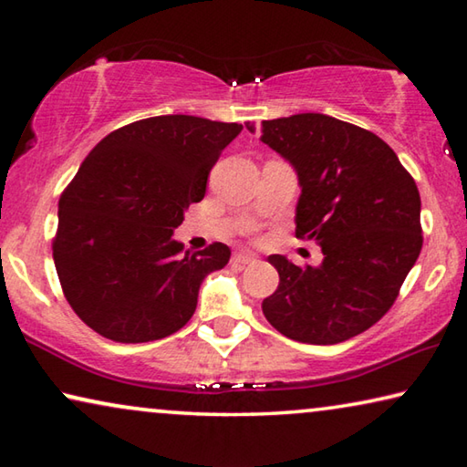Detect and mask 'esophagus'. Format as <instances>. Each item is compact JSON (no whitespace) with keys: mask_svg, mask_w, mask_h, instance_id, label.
Returning a JSON list of instances; mask_svg holds the SVG:
<instances>
[{"mask_svg":"<svg viewBox=\"0 0 467 467\" xmlns=\"http://www.w3.org/2000/svg\"><path fill=\"white\" fill-rule=\"evenodd\" d=\"M233 262L234 264H241V265H247V264H255V255H251L247 251H239L233 255Z\"/></svg>","mask_w":467,"mask_h":467,"instance_id":"1","label":"esophagus"}]
</instances>
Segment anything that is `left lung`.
<instances>
[{"label": "left lung", "instance_id": "1", "mask_svg": "<svg viewBox=\"0 0 467 467\" xmlns=\"http://www.w3.org/2000/svg\"><path fill=\"white\" fill-rule=\"evenodd\" d=\"M262 141L296 171V236L323 253L317 267L267 257L280 284L262 303L265 319L303 344L346 342L391 309L420 255V193L381 138L336 117L264 121Z\"/></svg>", "mask_w": 467, "mask_h": 467}]
</instances>
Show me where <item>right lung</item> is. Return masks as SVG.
Returning <instances> with one entry per match:
<instances>
[{"mask_svg":"<svg viewBox=\"0 0 467 467\" xmlns=\"http://www.w3.org/2000/svg\"><path fill=\"white\" fill-rule=\"evenodd\" d=\"M243 125L161 115L110 131L59 197L53 259L78 317L121 344L154 342L192 319L203 278L231 259L224 243L183 251L175 228L205 195Z\"/></svg>","mask_w":467,"mask_h":467,"instance_id":"right-lung-1","label":"right lung"}]
</instances>
